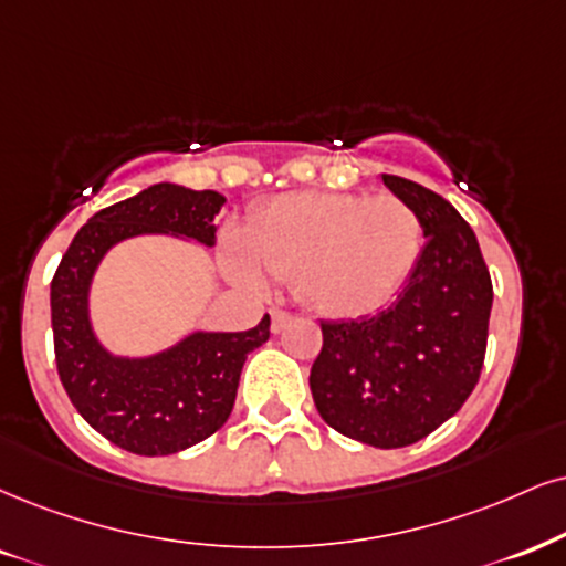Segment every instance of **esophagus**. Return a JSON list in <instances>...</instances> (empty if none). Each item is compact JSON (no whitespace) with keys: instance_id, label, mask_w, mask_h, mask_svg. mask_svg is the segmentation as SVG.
I'll return each instance as SVG.
<instances>
[{"instance_id":"esophagus-1","label":"esophagus","mask_w":566,"mask_h":566,"mask_svg":"<svg viewBox=\"0 0 566 566\" xmlns=\"http://www.w3.org/2000/svg\"><path fill=\"white\" fill-rule=\"evenodd\" d=\"M270 327H272V333H281V331H285V325L291 323V315L289 312H283V310H270Z\"/></svg>"}]
</instances>
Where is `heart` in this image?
I'll return each mask as SVG.
<instances>
[{
  "mask_svg": "<svg viewBox=\"0 0 566 566\" xmlns=\"http://www.w3.org/2000/svg\"><path fill=\"white\" fill-rule=\"evenodd\" d=\"M420 214L396 197L289 193L256 209L243 241L228 235V275L260 289L264 275L294 285L323 317H359L386 306L422 256Z\"/></svg>",
  "mask_w": 566,
  "mask_h": 566,
  "instance_id": "b5f03b06",
  "label": "heart"
}]
</instances>
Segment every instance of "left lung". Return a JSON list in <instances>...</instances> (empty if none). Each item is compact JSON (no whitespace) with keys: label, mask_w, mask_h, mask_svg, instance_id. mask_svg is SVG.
I'll return each instance as SVG.
<instances>
[{"label":"left lung","mask_w":566,"mask_h":566,"mask_svg":"<svg viewBox=\"0 0 566 566\" xmlns=\"http://www.w3.org/2000/svg\"><path fill=\"white\" fill-rule=\"evenodd\" d=\"M382 184L420 214L422 256L388 310L319 323L310 388L340 436L401 449L441 428L478 386L493 285L475 230L449 201L399 176Z\"/></svg>","instance_id":"1"}]
</instances>
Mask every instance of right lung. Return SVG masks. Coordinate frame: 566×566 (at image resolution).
Wrapping results in <instances>:
<instances>
[{"instance_id":"right-lung-1","label":"right lung","mask_w":566,"mask_h":566,"mask_svg":"<svg viewBox=\"0 0 566 566\" xmlns=\"http://www.w3.org/2000/svg\"><path fill=\"white\" fill-rule=\"evenodd\" d=\"M218 191L155 184L88 218L52 277L57 373L96 432L138 457H167L218 432L233 411L243 361L270 338V315L251 331H193L146 357H120L91 325V283L109 249L136 235H176L214 247Z\"/></svg>"}]
</instances>
